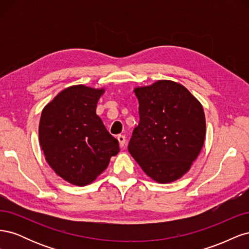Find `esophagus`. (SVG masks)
Wrapping results in <instances>:
<instances>
[{"label":"esophagus","instance_id":"obj_1","mask_svg":"<svg viewBox=\"0 0 249 249\" xmlns=\"http://www.w3.org/2000/svg\"><path fill=\"white\" fill-rule=\"evenodd\" d=\"M117 140H118V142H119L120 147H124V145L125 144V137L124 136V135H118V136H117Z\"/></svg>","mask_w":249,"mask_h":249}]
</instances>
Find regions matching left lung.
I'll return each mask as SVG.
<instances>
[{"mask_svg":"<svg viewBox=\"0 0 249 249\" xmlns=\"http://www.w3.org/2000/svg\"><path fill=\"white\" fill-rule=\"evenodd\" d=\"M139 102V124L129 152L158 183L182 178L196 160L206 137L201 104L177 82L160 80L134 89Z\"/></svg>","mask_w":249,"mask_h":249,"instance_id":"left-lung-1","label":"left lung"}]
</instances>
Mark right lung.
Instances as JSON below:
<instances>
[{
	"mask_svg": "<svg viewBox=\"0 0 249 249\" xmlns=\"http://www.w3.org/2000/svg\"><path fill=\"white\" fill-rule=\"evenodd\" d=\"M105 89L73 85L43 108L39 143L51 168L66 182L86 186L108 167L119 144L96 115Z\"/></svg>",
	"mask_w": 249,
	"mask_h": 249,
	"instance_id": "right-lung-1",
	"label": "right lung"
}]
</instances>
